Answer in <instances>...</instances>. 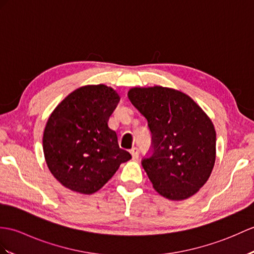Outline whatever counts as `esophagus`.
<instances>
[{
	"mask_svg": "<svg viewBox=\"0 0 254 254\" xmlns=\"http://www.w3.org/2000/svg\"><path fill=\"white\" fill-rule=\"evenodd\" d=\"M129 154L132 155V158L134 159V160H136V159L138 158V148H136V147H133V148L129 150Z\"/></svg>",
	"mask_w": 254,
	"mask_h": 254,
	"instance_id": "esophagus-1",
	"label": "esophagus"
}]
</instances>
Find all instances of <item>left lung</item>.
Listing matches in <instances>:
<instances>
[{"label":"left lung","mask_w":254,"mask_h":254,"mask_svg":"<svg viewBox=\"0 0 254 254\" xmlns=\"http://www.w3.org/2000/svg\"><path fill=\"white\" fill-rule=\"evenodd\" d=\"M127 97L152 135L154 154L141 162L152 187L170 200L193 196L215 162L216 133L208 115L187 94L171 87H132Z\"/></svg>","instance_id":"obj_1"}]
</instances>
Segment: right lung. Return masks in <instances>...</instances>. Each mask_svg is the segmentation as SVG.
<instances>
[{"label": "right lung", "instance_id": "right-lung-1", "mask_svg": "<svg viewBox=\"0 0 254 254\" xmlns=\"http://www.w3.org/2000/svg\"><path fill=\"white\" fill-rule=\"evenodd\" d=\"M120 102L105 84L76 88L53 110L43 133V151L54 178L68 190L91 194L99 190L131 155L108 127Z\"/></svg>", "mask_w": 254, "mask_h": 254}]
</instances>
